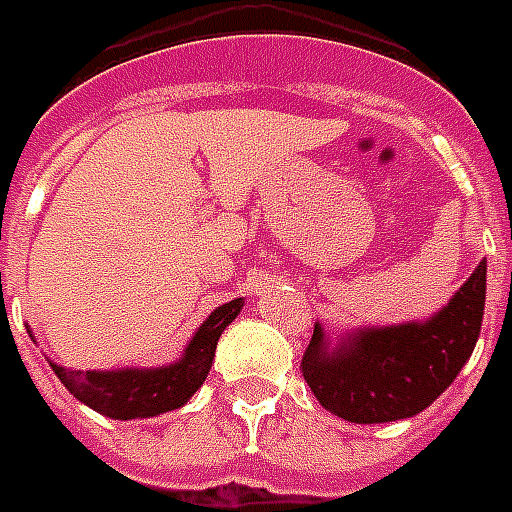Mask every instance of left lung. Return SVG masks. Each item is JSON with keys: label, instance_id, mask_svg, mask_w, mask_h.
<instances>
[{"label": "left lung", "instance_id": "left-lung-1", "mask_svg": "<svg viewBox=\"0 0 512 512\" xmlns=\"http://www.w3.org/2000/svg\"><path fill=\"white\" fill-rule=\"evenodd\" d=\"M486 303V260L425 324L366 329L329 353L321 327L303 356V377L327 412L356 425L420 414L460 374L476 348Z\"/></svg>", "mask_w": 512, "mask_h": 512}]
</instances>
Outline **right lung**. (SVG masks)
I'll list each match as a JSON object with an SVG mask.
<instances>
[{
    "label": "right lung",
    "instance_id": "1",
    "mask_svg": "<svg viewBox=\"0 0 512 512\" xmlns=\"http://www.w3.org/2000/svg\"><path fill=\"white\" fill-rule=\"evenodd\" d=\"M244 300L236 297L220 305L199 327L185 348V356L162 369H119V372H79L52 364L60 382L74 393L82 404L111 420H135L172 412L188 401L204 385L215 358L217 340L223 329L239 316Z\"/></svg>",
    "mask_w": 512,
    "mask_h": 512
}]
</instances>
